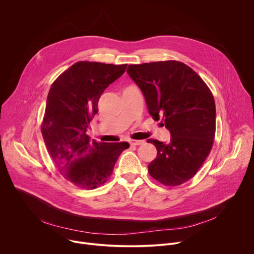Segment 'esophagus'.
<instances>
[{
  "mask_svg": "<svg viewBox=\"0 0 254 254\" xmlns=\"http://www.w3.org/2000/svg\"><path fill=\"white\" fill-rule=\"evenodd\" d=\"M142 143H144L143 140H134V139L129 140V144H131V145H140Z\"/></svg>",
  "mask_w": 254,
  "mask_h": 254,
  "instance_id": "esophagus-1",
  "label": "esophagus"
}]
</instances>
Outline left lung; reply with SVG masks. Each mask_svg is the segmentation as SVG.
<instances>
[{
    "label": "left lung",
    "mask_w": 254,
    "mask_h": 254,
    "mask_svg": "<svg viewBox=\"0 0 254 254\" xmlns=\"http://www.w3.org/2000/svg\"><path fill=\"white\" fill-rule=\"evenodd\" d=\"M127 72L140 89L149 115L162 118L171 140L149 138L157 150L149 175L167 187L190 180L207 157L215 134V103L202 78L177 61L129 64Z\"/></svg>",
    "instance_id": "8db88e82"
}]
</instances>
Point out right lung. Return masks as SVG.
I'll use <instances>...</instances> for the list:
<instances>
[{
    "label": "right lung",
    "instance_id": "add662e5",
    "mask_svg": "<svg viewBox=\"0 0 254 254\" xmlns=\"http://www.w3.org/2000/svg\"><path fill=\"white\" fill-rule=\"evenodd\" d=\"M127 65L77 62L50 89L42 134L61 174L76 187L94 190L104 185L121 153L129 146L126 141L97 142L87 134L102 94Z\"/></svg>",
    "mask_w": 254,
    "mask_h": 254
}]
</instances>
